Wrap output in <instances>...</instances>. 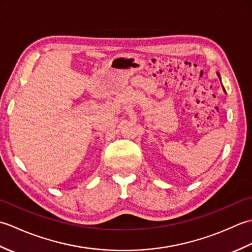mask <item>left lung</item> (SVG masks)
<instances>
[{"label":"left lung","instance_id":"left-lung-1","mask_svg":"<svg viewBox=\"0 0 252 252\" xmlns=\"http://www.w3.org/2000/svg\"><path fill=\"white\" fill-rule=\"evenodd\" d=\"M218 76H219V77H220V74H219V73H218Z\"/></svg>","mask_w":252,"mask_h":252}]
</instances>
